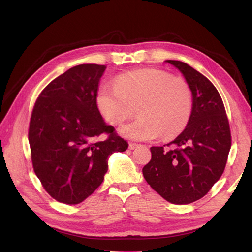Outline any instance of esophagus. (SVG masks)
Returning <instances> with one entry per match:
<instances>
[{
  "label": "esophagus",
  "mask_w": 252,
  "mask_h": 252,
  "mask_svg": "<svg viewBox=\"0 0 252 252\" xmlns=\"http://www.w3.org/2000/svg\"><path fill=\"white\" fill-rule=\"evenodd\" d=\"M138 146H140V145H138V144H135V143H130L129 144V148L131 149V151H133V149H135Z\"/></svg>",
  "instance_id": "1"
}]
</instances>
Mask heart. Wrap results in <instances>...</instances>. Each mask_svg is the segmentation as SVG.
Wrapping results in <instances>:
<instances>
[{
  "mask_svg": "<svg viewBox=\"0 0 252 252\" xmlns=\"http://www.w3.org/2000/svg\"><path fill=\"white\" fill-rule=\"evenodd\" d=\"M100 114L110 125H119L135 110L136 119L122 126V136L152 141L161 135L180 134L192 111V93L184 79L160 69H141L122 73L116 84L105 83L96 96Z\"/></svg>",
  "mask_w": 252,
  "mask_h": 252,
  "instance_id": "1",
  "label": "heart"
}]
</instances>
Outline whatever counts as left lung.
<instances>
[{
    "label": "left lung",
    "mask_w": 252,
    "mask_h": 252,
    "mask_svg": "<svg viewBox=\"0 0 252 252\" xmlns=\"http://www.w3.org/2000/svg\"><path fill=\"white\" fill-rule=\"evenodd\" d=\"M183 74L192 93L190 119L170 144L151 147L143 175L153 189L175 205L200 199L219 181L231 149V131L223 100L209 80L180 61H165ZM168 144V145H170Z\"/></svg>",
    "instance_id": "8db88e82"
}]
</instances>
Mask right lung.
Returning <instances> with one entry per match:
<instances>
[{
    "label": "right lung",
    "instance_id": "add662e5",
    "mask_svg": "<svg viewBox=\"0 0 252 252\" xmlns=\"http://www.w3.org/2000/svg\"><path fill=\"white\" fill-rule=\"evenodd\" d=\"M105 65L83 63L53 80L32 110L29 144L33 170L57 201L77 205L103 183L108 157L127 143L106 125L96 96ZM106 132L105 141L94 142Z\"/></svg>",
    "mask_w": 252,
    "mask_h": 252
}]
</instances>
